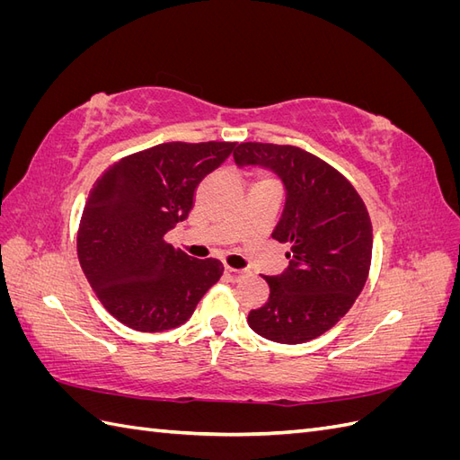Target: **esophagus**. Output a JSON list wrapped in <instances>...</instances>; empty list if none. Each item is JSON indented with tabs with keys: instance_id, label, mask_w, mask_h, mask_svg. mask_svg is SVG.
Masks as SVG:
<instances>
[{
	"instance_id": "esophagus-1",
	"label": "esophagus",
	"mask_w": 460,
	"mask_h": 460,
	"mask_svg": "<svg viewBox=\"0 0 460 460\" xmlns=\"http://www.w3.org/2000/svg\"><path fill=\"white\" fill-rule=\"evenodd\" d=\"M225 274L230 278L232 282H238V280H242V278L245 276V270H240V269H232V267H226L225 269Z\"/></svg>"
}]
</instances>
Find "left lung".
Returning <instances> with one entry per match:
<instances>
[{
  "instance_id": "8db88e82",
  "label": "left lung",
  "mask_w": 460,
  "mask_h": 460,
  "mask_svg": "<svg viewBox=\"0 0 460 460\" xmlns=\"http://www.w3.org/2000/svg\"><path fill=\"white\" fill-rule=\"evenodd\" d=\"M234 159L262 164L282 178L286 207L272 238L289 243V267L262 276L267 303L247 323L278 343L323 336L353 307L372 261V222L353 184L332 164L296 146L243 142Z\"/></svg>"
}]
</instances>
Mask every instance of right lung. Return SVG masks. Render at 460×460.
Listing matches in <instances>:
<instances>
[{
    "label": "right lung",
    "instance_id": "obj_1",
    "mask_svg": "<svg viewBox=\"0 0 460 460\" xmlns=\"http://www.w3.org/2000/svg\"><path fill=\"white\" fill-rule=\"evenodd\" d=\"M238 142H166L113 163L82 211L76 252L92 289L122 324L171 330L218 282V259L198 261L164 240L193 205L201 180Z\"/></svg>",
    "mask_w": 460,
    "mask_h": 460
}]
</instances>
